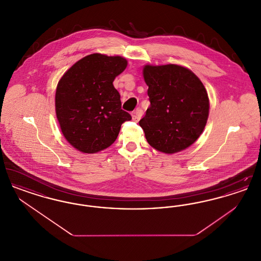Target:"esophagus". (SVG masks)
I'll list each match as a JSON object with an SVG mask.
<instances>
[{"mask_svg": "<svg viewBox=\"0 0 261 261\" xmlns=\"http://www.w3.org/2000/svg\"><path fill=\"white\" fill-rule=\"evenodd\" d=\"M142 115H143V111H142L140 108H138L134 112H132V118H133V120L136 121V122H138V121L141 119Z\"/></svg>", "mask_w": 261, "mask_h": 261, "instance_id": "1", "label": "esophagus"}]
</instances>
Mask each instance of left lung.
<instances>
[{
  "mask_svg": "<svg viewBox=\"0 0 261 261\" xmlns=\"http://www.w3.org/2000/svg\"><path fill=\"white\" fill-rule=\"evenodd\" d=\"M150 106L139 124L149 145L164 153L181 151L202 133L210 112L207 92L199 77L177 64L145 65Z\"/></svg>",
  "mask_w": 261,
  "mask_h": 261,
  "instance_id": "8db88e82",
  "label": "left lung"
}]
</instances>
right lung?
Listing matches in <instances>:
<instances>
[{"instance_id": "obj_1", "label": "right lung", "mask_w": 261, "mask_h": 261, "mask_svg": "<svg viewBox=\"0 0 261 261\" xmlns=\"http://www.w3.org/2000/svg\"><path fill=\"white\" fill-rule=\"evenodd\" d=\"M127 61L92 54L74 63L61 78L56 91V113L67 142L79 151L95 153L114 143L121 124L131 115L121 110L112 82Z\"/></svg>"}]
</instances>
